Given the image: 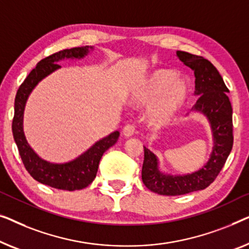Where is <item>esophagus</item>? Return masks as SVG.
Here are the masks:
<instances>
[{"mask_svg": "<svg viewBox=\"0 0 249 249\" xmlns=\"http://www.w3.org/2000/svg\"><path fill=\"white\" fill-rule=\"evenodd\" d=\"M134 133H135V127L131 124H127L123 128V134L124 136H126V138H129V136H132Z\"/></svg>", "mask_w": 249, "mask_h": 249, "instance_id": "esophagus-1", "label": "esophagus"}]
</instances>
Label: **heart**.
Segmentation results:
<instances>
[{"instance_id":"heart-1","label":"heart","mask_w":249,"mask_h":249,"mask_svg":"<svg viewBox=\"0 0 249 249\" xmlns=\"http://www.w3.org/2000/svg\"><path fill=\"white\" fill-rule=\"evenodd\" d=\"M191 83L171 69H156L135 83L129 93V103L146 107L148 122L155 127L169 125L178 116L191 96Z\"/></svg>"}]
</instances>
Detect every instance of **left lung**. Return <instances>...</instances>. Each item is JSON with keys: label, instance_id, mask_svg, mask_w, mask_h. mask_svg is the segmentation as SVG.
<instances>
[{"label": "left lung", "instance_id": "1", "mask_svg": "<svg viewBox=\"0 0 249 249\" xmlns=\"http://www.w3.org/2000/svg\"><path fill=\"white\" fill-rule=\"evenodd\" d=\"M177 57L194 71L197 101L193 110L208 118L213 135V149L206 164L195 173L187 175H164L159 170L155 153L144 148L142 180L146 188L160 195L176 196L204 190L213 183L231 152L233 144L232 107L229 92L218 70L208 59L187 52L177 51Z\"/></svg>", "mask_w": 249, "mask_h": 249}]
</instances>
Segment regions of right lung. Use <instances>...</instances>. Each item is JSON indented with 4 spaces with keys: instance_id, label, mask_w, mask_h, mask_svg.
<instances>
[{
    "instance_id": "add662e5",
    "label": "right lung",
    "mask_w": 249,
    "mask_h": 249,
    "mask_svg": "<svg viewBox=\"0 0 249 249\" xmlns=\"http://www.w3.org/2000/svg\"><path fill=\"white\" fill-rule=\"evenodd\" d=\"M93 47L83 46L63 50L41 59L17 91L15 99V117L12 121V133L19 155L30 176L41 184L63 191L82 190L96 178L98 166L104 152L117 142L120 132L115 131L106 138L99 140L78 158L65 163H52L41 159L28 144L23 132V113L28 97L38 82L52 72L61 68L57 63L64 58H82Z\"/></svg>"
}]
</instances>
